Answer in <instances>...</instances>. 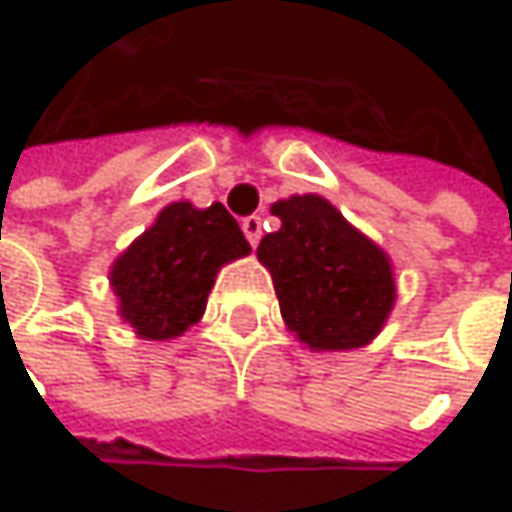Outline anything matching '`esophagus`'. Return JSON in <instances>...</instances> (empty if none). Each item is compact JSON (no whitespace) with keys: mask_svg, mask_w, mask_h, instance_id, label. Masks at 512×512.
Here are the masks:
<instances>
[{"mask_svg":"<svg viewBox=\"0 0 512 512\" xmlns=\"http://www.w3.org/2000/svg\"><path fill=\"white\" fill-rule=\"evenodd\" d=\"M242 230L244 236H247V242H250V247H256L259 239H262V216L242 218Z\"/></svg>","mask_w":512,"mask_h":512,"instance_id":"esophagus-1","label":"esophagus"}]
</instances>
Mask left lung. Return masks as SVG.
I'll use <instances>...</instances> for the list:
<instances>
[{
    "instance_id": "obj_1",
    "label": "left lung",
    "mask_w": 512,
    "mask_h": 512,
    "mask_svg": "<svg viewBox=\"0 0 512 512\" xmlns=\"http://www.w3.org/2000/svg\"><path fill=\"white\" fill-rule=\"evenodd\" d=\"M282 227L256 256L270 270L288 328L320 351L366 345L395 305L386 253L320 195H294L270 207Z\"/></svg>"
}]
</instances>
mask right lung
Here are the masks:
<instances>
[{"mask_svg": "<svg viewBox=\"0 0 512 512\" xmlns=\"http://www.w3.org/2000/svg\"><path fill=\"white\" fill-rule=\"evenodd\" d=\"M247 253L250 244L221 204H169L112 268L120 317L146 340L184 334L201 320L218 268Z\"/></svg>", "mask_w": 512, "mask_h": 512, "instance_id": "1", "label": "right lung"}]
</instances>
